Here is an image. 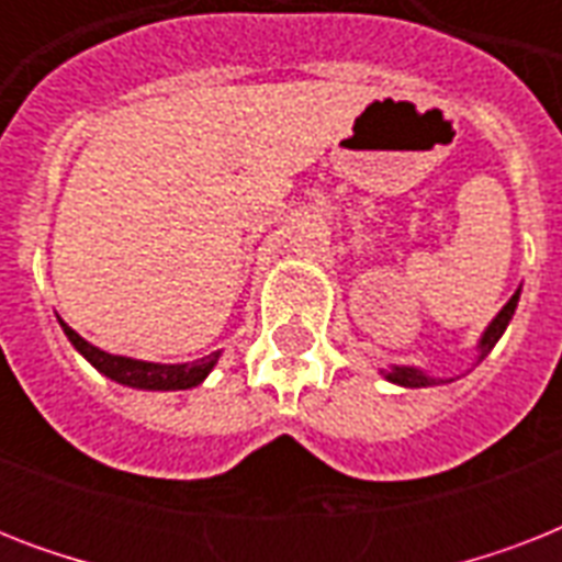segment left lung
I'll return each instance as SVG.
<instances>
[{
  "instance_id": "obj_1",
  "label": "left lung",
  "mask_w": 562,
  "mask_h": 562,
  "mask_svg": "<svg viewBox=\"0 0 562 562\" xmlns=\"http://www.w3.org/2000/svg\"><path fill=\"white\" fill-rule=\"evenodd\" d=\"M519 294H522V289H516L514 297L507 300L505 306H502V312H498V315L490 321L487 329L481 333V338H479V364L487 359V352L493 350L498 338L505 335L507 324H510V317H514V312H516V303H519ZM382 375L387 379V382L400 384V387H428V384L452 382V379H435V375L423 373L419 368H408V364H391V370H382Z\"/></svg>"
}]
</instances>
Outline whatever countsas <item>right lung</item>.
Masks as SVG:
<instances>
[{
	"label": "right lung",
	"instance_id": "obj_1",
	"mask_svg": "<svg viewBox=\"0 0 562 562\" xmlns=\"http://www.w3.org/2000/svg\"><path fill=\"white\" fill-rule=\"evenodd\" d=\"M60 326H64V335L69 338V344L81 352L83 359L90 361L92 368L108 375V379H113V382L136 387V391H189L194 384H201L221 359V350L210 352V356H203L198 361H187V364H157V361L127 359V356H113V352L92 347L90 341H83L81 335L75 333L69 324H64V321H60Z\"/></svg>",
	"mask_w": 562,
	"mask_h": 562
}]
</instances>
